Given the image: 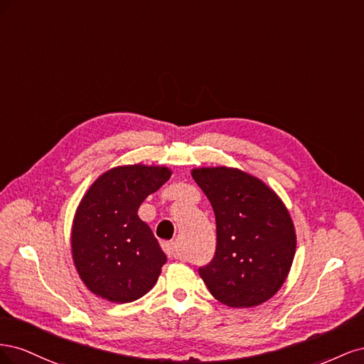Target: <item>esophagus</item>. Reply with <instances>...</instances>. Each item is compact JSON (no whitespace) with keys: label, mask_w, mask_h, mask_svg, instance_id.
<instances>
[{"label":"esophagus","mask_w":364,"mask_h":364,"mask_svg":"<svg viewBox=\"0 0 364 364\" xmlns=\"http://www.w3.org/2000/svg\"><path fill=\"white\" fill-rule=\"evenodd\" d=\"M162 249H164V252L167 253L170 258H179L178 246H176V243H173V241H164Z\"/></svg>","instance_id":"34e87169"}]
</instances>
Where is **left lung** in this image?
<instances>
[{"label": "left lung", "mask_w": 364, "mask_h": 364, "mask_svg": "<svg viewBox=\"0 0 364 364\" xmlns=\"http://www.w3.org/2000/svg\"><path fill=\"white\" fill-rule=\"evenodd\" d=\"M193 178L215 214L214 258L199 274L217 301L255 306L287 278L296 234L287 208L269 186L237 168H196Z\"/></svg>", "instance_id": "obj_1"}]
</instances>
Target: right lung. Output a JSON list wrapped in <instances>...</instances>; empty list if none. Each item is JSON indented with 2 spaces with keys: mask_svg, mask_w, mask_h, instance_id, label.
I'll use <instances>...</instances> for the list:
<instances>
[{
  "mask_svg": "<svg viewBox=\"0 0 364 364\" xmlns=\"http://www.w3.org/2000/svg\"><path fill=\"white\" fill-rule=\"evenodd\" d=\"M170 176L165 167H117L85 194L74 218L71 247L77 272L97 296L126 304L158 281L167 257L138 208Z\"/></svg>",
  "mask_w": 364,
  "mask_h": 364,
  "instance_id": "obj_1",
  "label": "right lung"
}]
</instances>
